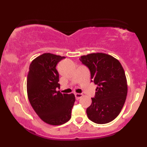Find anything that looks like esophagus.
<instances>
[{"label":"esophagus","mask_w":147,"mask_h":147,"mask_svg":"<svg viewBox=\"0 0 147 147\" xmlns=\"http://www.w3.org/2000/svg\"><path fill=\"white\" fill-rule=\"evenodd\" d=\"M75 96L76 99H80L81 97H82V96H83V95H82V94H81V93H75Z\"/></svg>","instance_id":"34e87169"}]
</instances>
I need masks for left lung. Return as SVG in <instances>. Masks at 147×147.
Here are the masks:
<instances>
[{
    "instance_id": "left-lung-1",
    "label": "left lung",
    "mask_w": 147,
    "mask_h": 147,
    "mask_svg": "<svg viewBox=\"0 0 147 147\" xmlns=\"http://www.w3.org/2000/svg\"><path fill=\"white\" fill-rule=\"evenodd\" d=\"M79 60L90 70L91 82L98 86L86 109L88 117L96 124L111 122L121 112L127 95L124 68L117 59L104 53L89 54Z\"/></svg>"
}]
</instances>
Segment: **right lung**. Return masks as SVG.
Wrapping results in <instances>:
<instances>
[{
    "mask_svg": "<svg viewBox=\"0 0 147 147\" xmlns=\"http://www.w3.org/2000/svg\"><path fill=\"white\" fill-rule=\"evenodd\" d=\"M65 58L44 53L30 65L27 79L28 99L38 117L50 125H61L70 120L75 102L74 94L56 90L60 88L57 64Z\"/></svg>",
    "mask_w": 147,
    "mask_h": 147,
    "instance_id": "right-lung-1",
    "label": "right lung"
}]
</instances>
